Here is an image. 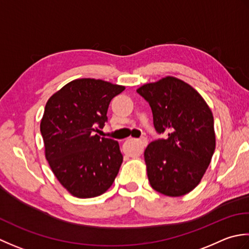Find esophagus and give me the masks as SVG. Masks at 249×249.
Here are the masks:
<instances>
[{"label": "esophagus", "instance_id": "esophagus-1", "mask_svg": "<svg viewBox=\"0 0 249 249\" xmlns=\"http://www.w3.org/2000/svg\"><path fill=\"white\" fill-rule=\"evenodd\" d=\"M138 142L141 146V153H143L144 148L147 146V144H148V141H147V139H145V138H142V139L138 140Z\"/></svg>", "mask_w": 249, "mask_h": 249}]
</instances>
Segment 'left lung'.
Segmentation results:
<instances>
[{
    "instance_id": "left-lung-1",
    "label": "left lung",
    "mask_w": 249,
    "mask_h": 249,
    "mask_svg": "<svg viewBox=\"0 0 249 249\" xmlns=\"http://www.w3.org/2000/svg\"><path fill=\"white\" fill-rule=\"evenodd\" d=\"M136 92L148 102L157 133H165L144 153L150 186L167 196L188 194L199 185L215 151L209 105L190 85L171 76Z\"/></svg>"
}]
</instances>
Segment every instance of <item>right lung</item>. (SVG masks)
Here are the masks:
<instances>
[{
	"label": "right lung",
	"mask_w": 249,
	"mask_h": 249,
	"mask_svg": "<svg viewBox=\"0 0 249 249\" xmlns=\"http://www.w3.org/2000/svg\"><path fill=\"white\" fill-rule=\"evenodd\" d=\"M124 86L101 79H75L45 106L40 133L53 174L71 195L94 197L117 176L124 157L117 141L93 134L107 121L111 99Z\"/></svg>",
	"instance_id": "right-lung-1"
}]
</instances>
